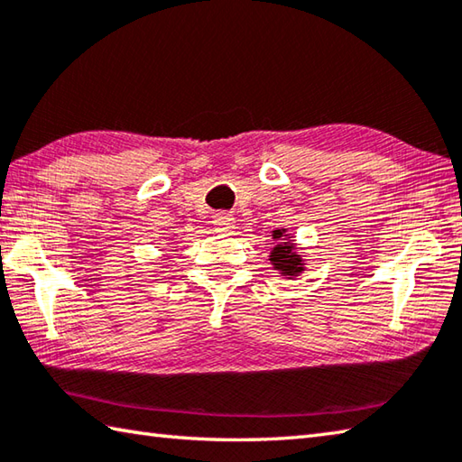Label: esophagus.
I'll list each match as a JSON object with an SVG mask.
<instances>
[{"instance_id": "1", "label": "esophagus", "mask_w": 462, "mask_h": 462, "mask_svg": "<svg viewBox=\"0 0 462 462\" xmlns=\"http://www.w3.org/2000/svg\"><path fill=\"white\" fill-rule=\"evenodd\" d=\"M212 222H214L216 230H218V232H230L234 228V218H232L230 214H226V212L216 214Z\"/></svg>"}]
</instances>
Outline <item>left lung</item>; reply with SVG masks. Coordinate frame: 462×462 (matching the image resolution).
I'll list each match as a JSON object with an SVG mask.
<instances>
[{
	"mask_svg": "<svg viewBox=\"0 0 462 462\" xmlns=\"http://www.w3.org/2000/svg\"><path fill=\"white\" fill-rule=\"evenodd\" d=\"M274 238H282V230H274ZM270 262L282 276H298L304 270V260L294 252L292 242L276 244V248L270 252Z\"/></svg>",
	"mask_w": 462,
	"mask_h": 462,
	"instance_id": "8db88e82",
	"label": "left lung"
}]
</instances>
